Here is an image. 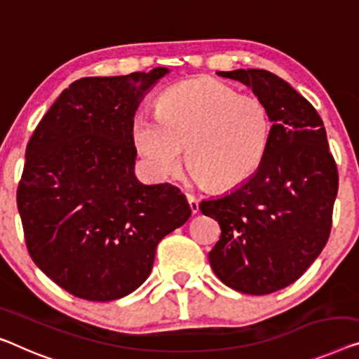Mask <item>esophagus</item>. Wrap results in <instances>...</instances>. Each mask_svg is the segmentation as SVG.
Returning <instances> with one entry per match:
<instances>
[{"mask_svg":"<svg viewBox=\"0 0 359 359\" xmlns=\"http://www.w3.org/2000/svg\"><path fill=\"white\" fill-rule=\"evenodd\" d=\"M185 196H187V201H189V205H190V210H191V212L196 214L198 211H200V205H198L196 196H195V195H191V194H187Z\"/></svg>","mask_w":359,"mask_h":359,"instance_id":"esophagus-1","label":"esophagus"}]
</instances>
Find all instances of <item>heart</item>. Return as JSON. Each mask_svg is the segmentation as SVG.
I'll use <instances>...</instances> for the list:
<instances>
[{"label": "heart", "mask_w": 359, "mask_h": 359, "mask_svg": "<svg viewBox=\"0 0 359 359\" xmlns=\"http://www.w3.org/2000/svg\"><path fill=\"white\" fill-rule=\"evenodd\" d=\"M272 121L263 101L240 95L214 79H194L169 88L156 103V117L132 122L137 151L151 175L172 177L185 163L211 190H232L263 164Z\"/></svg>", "instance_id": "heart-1"}]
</instances>
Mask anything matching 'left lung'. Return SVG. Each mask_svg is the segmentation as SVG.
I'll return each mask as SVG.
<instances>
[{
  "mask_svg": "<svg viewBox=\"0 0 359 359\" xmlns=\"http://www.w3.org/2000/svg\"><path fill=\"white\" fill-rule=\"evenodd\" d=\"M217 76L253 90L269 111L272 133L253 177L200 203L221 226L210 263L227 287L266 295L299 279L327 243L339 172L323 119L290 83L263 69Z\"/></svg>",
  "mask_w": 359,
  "mask_h": 359,
  "instance_id": "1",
  "label": "left lung"
}]
</instances>
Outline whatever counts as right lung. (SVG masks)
<instances>
[{
	"mask_svg": "<svg viewBox=\"0 0 359 359\" xmlns=\"http://www.w3.org/2000/svg\"><path fill=\"white\" fill-rule=\"evenodd\" d=\"M168 72L76 80L27 143L18 187L27 250L74 297L111 302L137 290L158 243L190 217L177 187L133 174V116Z\"/></svg>",
	"mask_w": 359,
	"mask_h": 359,
	"instance_id": "right-lung-1",
	"label": "right lung"
}]
</instances>
